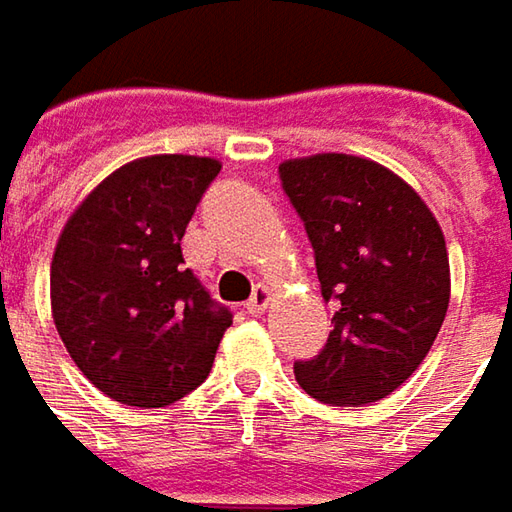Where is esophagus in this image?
Masks as SVG:
<instances>
[{"mask_svg":"<svg viewBox=\"0 0 512 512\" xmlns=\"http://www.w3.org/2000/svg\"><path fill=\"white\" fill-rule=\"evenodd\" d=\"M270 305V290L265 285H256L253 287V296H250V302H247V313L250 316H262Z\"/></svg>","mask_w":512,"mask_h":512,"instance_id":"1","label":"esophagus"}]
</instances>
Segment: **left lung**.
I'll return each instance as SVG.
<instances>
[{
  "mask_svg": "<svg viewBox=\"0 0 512 512\" xmlns=\"http://www.w3.org/2000/svg\"><path fill=\"white\" fill-rule=\"evenodd\" d=\"M279 179L302 216L333 330L319 356L293 364L313 399L379 402L424 362L450 305L444 233L422 196L362 156L287 159Z\"/></svg>",
  "mask_w": 512,
  "mask_h": 512,
  "instance_id": "left-lung-1",
  "label": "left lung"
}]
</instances>
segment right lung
I'll use <instances>...</instances> for the list:
<instances>
[{
  "mask_svg": "<svg viewBox=\"0 0 512 512\" xmlns=\"http://www.w3.org/2000/svg\"><path fill=\"white\" fill-rule=\"evenodd\" d=\"M222 165L159 153L113 170L73 210L50 262V310L76 367L113 402L165 407L205 382L233 313L182 259Z\"/></svg>",
  "mask_w": 512,
  "mask_h": 512,
  "instance_id": "obj_1",
  "label": "right lung"
}]
</instances>
